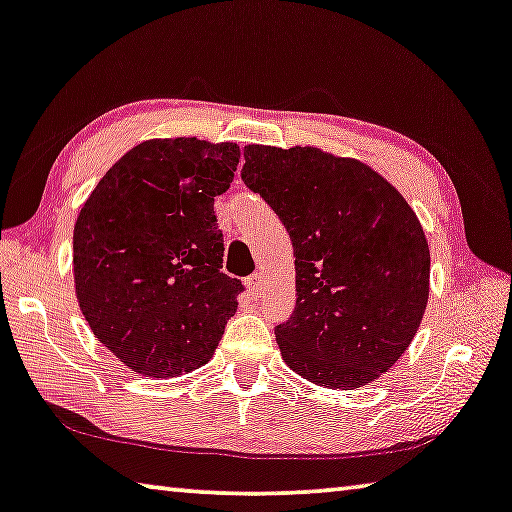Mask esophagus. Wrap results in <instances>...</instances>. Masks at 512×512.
Masks as SVG:
<instances>
[{"label": "esophagus", "mask_w": 512, "mask_h": 512, "mask_svg": "<svg viewBox=\"0 0 512 512\" xmlns=\"http://www.w3.org/2000/svg\"><path fill=\"white\" fill-rule=\"evenodd\" d=\"M247 288H249V295L254 297V300H258V297H261V290H263V277H261V272L251 274V277L247 279Z\"/></svg>", "instance_id": "34e87169"}]
</instances>
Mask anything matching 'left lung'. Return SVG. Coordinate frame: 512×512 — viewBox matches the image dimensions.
<instances>
[{"label": "left lung", "mask_w": 512, "mask_h": 512, "mask_svg": "<svg viewBox=\"0 0 512 512\" xmlns=\"http://www.w3.org/2000/svg\"><path fill=\"white\" fill-rule=\"evenodd\" d=\"M242 180L293 240L297 304L281 357L318 387L357 389L410 348L430 293V249L410 203L355 157L245 146Z\"/></svg>", "instance_id": "1"}]
</instances>
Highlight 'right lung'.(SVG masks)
<instances>
[{
	"label": "right lung",
	"instance_id": "obj_1",
	"mask_svg": "<svg viewBox=\"0 0 512 512\" xmlns=\"http://www.w3.org/2000/svg\"><path fill=\"white\" fill-rule=\"evenodd\" d=\"M240 146L148 139L89 194L73 231L75 295L91 332L132 371L178 377L208 364L242 281L222 272L215 196Z\"/></svg>",
	"mask_w": 512,
	"mask_h": 512
}]
</instances>
